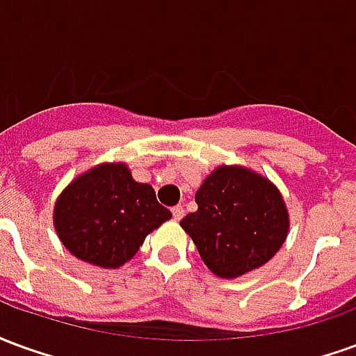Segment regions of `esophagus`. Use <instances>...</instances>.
Instances as JSON below:
<instances>
[{"label":"esophagus","instance_id":"34e87169","mask_svg":"<svg viewBox=\"0 0 356 356\" xmlns=\"http://www.w3.org/2000/svg\"><path fill=\"white\" fill-rule=\"evenodd\" d=\"M171 216H173L175 221H181L183 216H185V208H183V206H173V208H171Z\"/></svg>","mask_w":356,"mask_h":356}]
</instances>
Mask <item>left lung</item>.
Masks as SVG:
<instances>
[{"label":"left lung","mask_w":356,"mask_h":356,"mask_svg":"<svg viewBox=\"0 0 356 356\" xmlns=\"http://www.w3.org/2000/svg\"><path fill=\"white\" fill-rule=\"evenodd\" d=\"M198 209L181 227L213 275L234 278L261 267L288 234V211L280 193L244 168H219L196 193Z\"/></svg>","instance_id":"8db88e82"}]
</instances>
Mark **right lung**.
<instances>
[{
	"label": "right lung",
	"instance_id": "right-lung-1",
	"mask_svg": "<svg viewBox=\"0 0 356 356\" xmlns=\"http://www.w3.org/2000/svg\"><path fill=\"white\" fill-rule=\"evenodd\" d=\"M170 217V209L156 200L154 188L137 183L124 163H102L60 194L55 229L78 259L116 268Z\"/></svg>",
	"mask_w": 356,
	"mask_h": 356
}]
</instances>
